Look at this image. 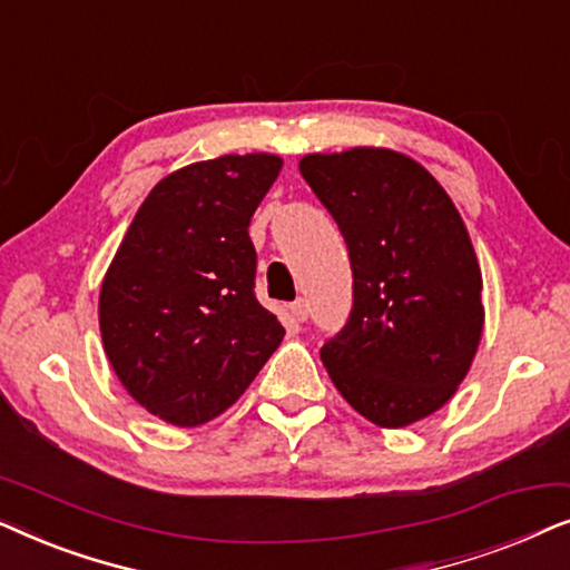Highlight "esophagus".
<instances>
[{"label": "esophagus", "mask_w": 570, "mask_h": 570, "mask_svg": "<svg viewBox=\"0 0 570 570\" xmlns=\"http://www.w3.org/2000/svg\"><path fill=\"white\" fill-rule=\"evenodd\" d=\"M291 314L298 318V322H306L308 318V303L303 301V298H298V301H293V306H291Z\"/></svg>", "instance_id": "1"}]
</instances>
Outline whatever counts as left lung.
Returning <instances> with one entry per match:
<instances>
[{
    "instance_id": "1",
    "label": "left lung",
    "mask_w": 570,
    "mask_h": 570,
    "mask_svg": "<svg viewBox=\"0 0 570 570\" xmlns=\"http://www.w3.org/2000/svg\"><path fill=\"white\" fill-rule=\"evenodd\" d=\"M301 176L330 209L353 267V311L324 342L337 392L381 428L443 407L470 371L482 275L454 202L407 155H306Z\"/></svg>"
}]
</instances>
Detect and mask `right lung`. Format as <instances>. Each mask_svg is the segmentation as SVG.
<instances>
[{"instance_id":"add662e5","label":"right lung","mask_w":570,"mask_h":570,"mask_svg":"<svg viewBox=\"0 0 570 570\" xmlns=\"http://www.w3.org/2000/svg\"><path fill=\"white\" fill-rule=\"evenodd\" d=\"M283 168L223 155L163 178L137 209L100 287L108 361L147 412L178 428L230 407L285 337L256 301L248 223Z\"/></svg>"}]
</instances>
